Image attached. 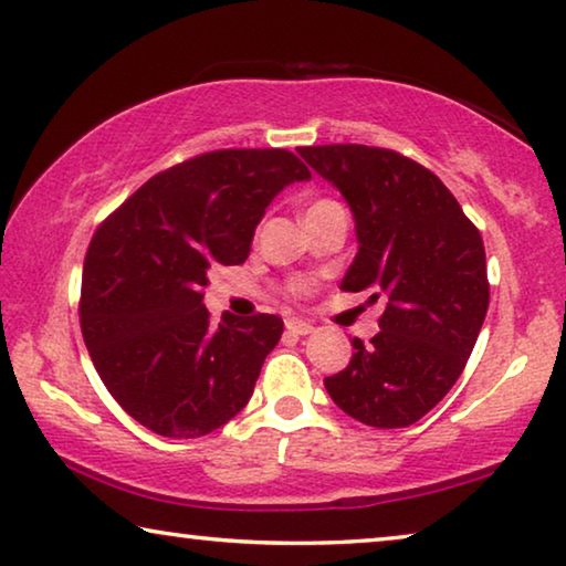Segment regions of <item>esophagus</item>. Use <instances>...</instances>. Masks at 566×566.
Listing matches in <instances>:
<instances>
[{"label": "esophagus", "instance_id": "obj_1", "mask_svg": "<svg viewBox=\"0 0 566 566\" xmlns=\"http://www.w3.org/2000/svg\"><path fill=\"white\" fill-rule=\"evenodd\" d=\"M285 328H289L291 334H298V336H306V334L313 332V326L303 318H289V321H285Z\"/></svg>", "mask_w": 566, "mask_h": 566}]
</instances>
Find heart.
I'll return each mask as SVG.
<instances>
[{
  "label": "heart",
  "mask_w": 566,
  "mask_h": 566,
  "mask_svg": "<svg viewBox=\"0 0 566 566\" xmlns=\"http://www.w3.org/2000/svg\"><path fill=\"white\" fill-rule=\"evenodd\" d=\"M293 291H295V293H298V295H306V293L311 291V285H308L306 281H298V283H295V285H293Z\"/></svg>",
  "instance_id": "b5f03b06"
}]
</instances>
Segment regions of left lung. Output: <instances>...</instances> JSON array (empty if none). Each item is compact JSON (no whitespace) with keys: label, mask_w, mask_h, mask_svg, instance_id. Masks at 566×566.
I'll return each mask as SVG.
<instances>
[{"label":"left lung","mask_w":566,"mask_h":566,"mask_svg":"<svg viewBox=\"0 0 566 566\" xmlns=\"http://www.w3.org/2000/svg\"><path fill=\"white\" fill-rule=\"evenodd\" d=\"M313 171L342 192L359 253L342 289L385 298L379 334L354 338L349 367L326 377L342 410L371 428H407L450 392L485 311L481 232L430 169L361 144L303 146Z\"/></svg>","instance_id":"left-lung-1"}]
</instances>
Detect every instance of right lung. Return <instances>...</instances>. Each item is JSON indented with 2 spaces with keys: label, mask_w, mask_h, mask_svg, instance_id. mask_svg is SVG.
Returning <instances> with one entry per match:
<instances>
[{
  "label": "right lung",
  "mask_w": 566,
  "mask_h": 566,
  "mask_svg": "<svg viewBox=\"0 0 566 566\" xmlns=\"http://www.w3.org/2000/svg\"><path fill=\"white\" fill-rule=\"evenodd\" d=\"M311 179L285 149H222L156 174L95 230L83 263L81 328L95 371L156 434L199 438L253 397L283 334L271 313L212 324L205 285L245 263L265 207Z\"/></svg>",
  "instance_id": "1"
}]
</instances>
